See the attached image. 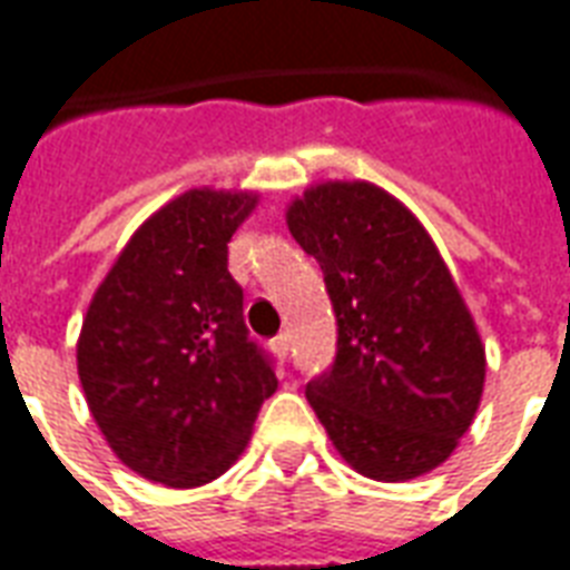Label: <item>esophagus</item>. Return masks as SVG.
I'll return each instance as SVG.
<instances>
[{"mask_svg":"<svg viewBox=\"0 0 570 570\" xmlns=\"http://www.w3.org/2000/svg\"><path fill=\"white\" fill-rule=\"evenodd\" d=\"M272 350H275L277 358H286L289 355V334H277V337H272Z\"/></svg>","mask_w":570,"mask_h":570,"instance_id":"34e87169","label":"esophagus"}]
</instances>
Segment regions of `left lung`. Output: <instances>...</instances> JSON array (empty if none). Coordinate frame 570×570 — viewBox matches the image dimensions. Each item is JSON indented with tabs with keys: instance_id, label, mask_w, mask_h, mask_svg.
I'll return each mask as SVG.
<instances>
[{
	"instance_id": "8db88e82",
	"label": "left lung",
	"mask_w": 570,
	"mask_h": 570,
	"mask_svg": "<svg viewBox=\"0 0 570 570\" xmlns=\"http://www.w3.org/2000/svg\"><path fill=\"white\" fill-rule=\"evenodd\" d=\"M337 316L332 367L307 403L341 458L410 481L451 458L484 391V346L419 217L371 181H323L286 208Z\"/></svg>"
}]
</instances>
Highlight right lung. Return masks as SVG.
<instances>
[{"label":"right lung","instance_id":"add662e5","mask_svg":"<svg viewBox=\"0 0 570 570\" xmlns=\"http://www.w3.org/2000/svg\"><path fill=\"white\" fill-rule=\"evenodd\" d=\"M254 206L247 190L169 199L130 236L82 320L77 373L92 419L125 466L167 488L224 475L277 389L227 268Z\"/></svg>","mask_w":570,"mask_h":570}]
</instances>
